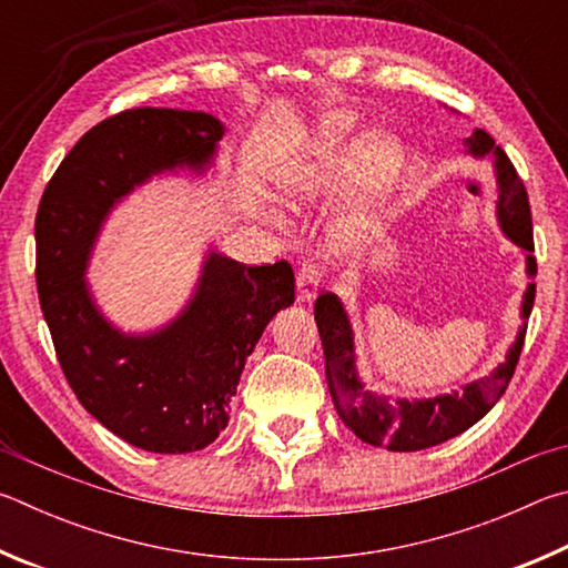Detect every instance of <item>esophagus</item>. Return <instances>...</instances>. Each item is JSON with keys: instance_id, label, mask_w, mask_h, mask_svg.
<instances>
[{"instance_id": "1", "label": "esophagus", "mask_w": 568, "mask_h": 568, "mask_svg": "<svg viewBox=\"0 0 568 568\" xmlns=\"http://www.w3.org/2000/svg\"><path fill=\"white\" fill-rule=\"evenodd\" d=\"M320 284H322L320 268H316L312 262H304L300 266V272H296V294H300V300L312 302L316 292H320Z\"/></svg>"}]
</instances>
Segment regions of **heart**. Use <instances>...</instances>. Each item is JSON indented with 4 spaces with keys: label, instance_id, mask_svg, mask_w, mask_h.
<instances>
[{
    "label": "heart",
    "instance_id": "obj_1",
    "mask_svg": "<svg viewBox=\"0 0 568 568\" xmlns=\"http://www.w3.org/2000/svg\"><path fill=\"white\" fill-rule=\"evenodd\" d=\"M354 116L329 114L320 126L312 154L278 174V194L292 204L332 199L354 179V194L332 224V239L339 248H356L372 236L386 199L399 184L404 152L392 136L366 134L352 149Z\"/></svg>",
    "mask_w": 568,
    "mask_h": 568
}]
</instances>
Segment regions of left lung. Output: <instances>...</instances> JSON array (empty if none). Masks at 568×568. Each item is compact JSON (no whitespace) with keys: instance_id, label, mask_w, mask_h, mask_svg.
Returning a JSON list of instances; mask_svg holds the SVG:
<instances>
[{"instance_id":"obj_1","label":"left lung","mask_w":568,"mask_h":568,"mask_svg":"<svg viewBox=\"0 0 568 568\" xmlns=\"http://www.w3.org/2000/svg\"><path fill=\"white\" fill-rule=\"evenodd\" d=\"M466 146H469L474 156H494L496 184H499V202H496L499 224L504 234L526 252V274L536 276V258L531 254V209L524 182L516 174L509 156L504 154V149L496 146L494 139L484 129H474V134L466 139ZM534 296L536 284L531 282L526 286L521 304L524 320H529ZM314 320L316 326H320L326 362V384H329L336 414H339L344 426H349L362 442L372 446H386L389 452L429 449V446L454 439V436H459L479 422L481 416L489 414L491 406L501 399V394L511 382L526 334V326H521L519 336H516L499 369L479 382L466 384L464 392L434 396V399L394 402L389 396L366 392L359 376H356L352 324L342 302L336 300V294H320V300L314 304Z\"/></svg>"}]
</instances>
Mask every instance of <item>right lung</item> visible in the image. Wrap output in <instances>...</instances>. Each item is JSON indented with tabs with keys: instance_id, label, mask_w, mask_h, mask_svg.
Segmentation results:
<instances>
[{
	"instance_id": "1",
	"label": "right lung",
	"mask_w": 568,
	"mask_h": 568,
	"mask_svg": "<svg viewBox=\"0 0 568 568\" xmlns=\"http://www.w3.org/2000/svg\"><path fill=\"white\" fill-rule=\"evenodd\" d=\"M216 116L139 106L79 139L37 212V292L59 366L79 404L126 444L186 454L224 432L246 356L272 316L294 304L290 262L246 266L209 252L192 302L152 334L114 329L89 296L87 258L119 199L149 176L212 164Z\"/></svg>"
}]
</instances>
